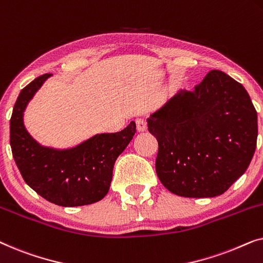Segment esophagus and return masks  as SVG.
<instances>
[{
  "label": "esophagus",
  "instance_id": "34e87169",
  "mask_svg": "<svg viewBox=\"0 0 263 263\" xmlns=\"http://www.w3.org/2000/svg\"><path fill=\"white\" fill-rule=\"evenodd\" d=\"M136 130L139 133H143L147 130V124L146 122L141 120V118H139V120H136Z\"/></svg>",
  "mask_w": 263,
  "mask_h": 263
}]
</instances>
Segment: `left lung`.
<instances>
[{
	"label": "left lung",
	"instance_id": "1",
	"mask_svg": "<svg viewBox=\"0 0 263 263\" xmlns=\"http://www.w3.org/2000/svg\"><path fill=\"white\" fill-rule=\"evenodd\" d=\"M158 140L156 171L167 190L183 197L224 194L253 159L257 112L247 89L212 70L193 92L182 89L147 118Z\"/></svg>",
	"mask_w": 263,
	"mask_h": 263
}]
</instances>
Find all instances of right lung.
<instances>
[{
	"mask_svg": "<svg viewBox=\"0 0 263 263\" xmlns=\"http://www.w3.org/2000/svg\"><path fill=\"white\" fill-rule=\"evenodd\" d=\"M44 74L21 89L10 117V147L24 181L49 202L63 207L98 202L112 181L115 161L136 132L133 121L123 130L96 134L73 147L39 143L25 127L24 115L43 84Z\"/></svg>",
	"mask_w": 263,
	"mask_h": 263,
	"instance_id": "right-lung-1",
	"label": "right lung"
}]
</instances>
